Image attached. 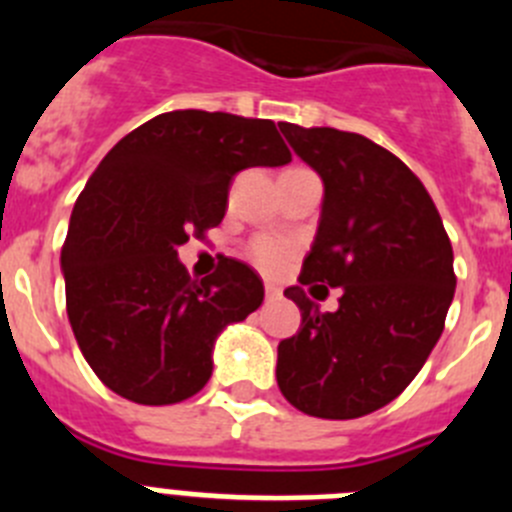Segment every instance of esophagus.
Segmentation results:
<instances>
[{
  "mask_svg": "<svg viewBox=\"0 0 512 512\" xmlns=\"http://www.w3.org/2000/svg\"><path fill=\"white\" fill-rule=\"evenodd\" d=\"M282 297V289L277 284H266V300H279Z\"/></svg>",
  "mask_w": 512,
  "mask_h": 512,
  "instance_id": "esophagus-1",
  "label": "esophagus"
}]
</instances>
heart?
Listing matches in <instances>:
<instances>
[{
    "mask_svg": "<svg viewBox=\"0 0 512 512\" xmlns=\"http://www.w3.org/2000/svg\"><path fill=\"white\" fill-rule=\"evenodd\" d=\"M248 256L261 271L266 274H277L279 269H284V264L292 256V243L284 241V238H277V235H261L248 248Z\"/></svg>",
    "mask_w": 512,
    "mask_h": 512,
    "instance_id": "obj_1",
    "label": "heart"
}]
</instances>
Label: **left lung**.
I'll return each mask as SVG.
<instances>
[{
  "label": "left lung",
  "instance_id": "left-lung-1",
  "mask_svg": "<svg viewBox=\"0 0 512 512\" xmlns=\"http://www.w3.org/2000/svg\"><path fill=\"white\" fill-rule=\"evenodd\" d=\"M323 179L320 223L300 284L284 295L302 325L277 348V382L315 418H361L395 400L423 369L454 300V251L418 176L359 133L279 122ZM341 286L336 313L301 289Z\"/></svg>",
  "mask_w": 512,
  "mask_h": 512
}]
</instances>
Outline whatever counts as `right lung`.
Wrapping results in <instances>:
<instances>
[{"instance_id": "add662e5", "label": "right lung", "mask_w": 512, "mask_h": 512, "mask_svg": "<svg viewBox=\"0 0 512 512\" xmlns=\"http://www.w3.org/2000/svg\"><path fill=\"white\" fill-rule=\"evenodd\" d=\"M289 161L271 120L205 110L153 117L102 158L71 212L61 271L76 343L112 392L174 405L205 387L215 341L259 310L264 282L235 259L192 279L176 248L223 220L238 171Z\"/></svg>"}]
</instances>
